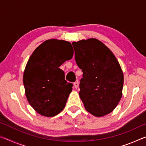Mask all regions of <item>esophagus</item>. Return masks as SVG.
I'll list each match as a JSON object with an SVG mask.
<instances>
[{
  "instance_id": "esophagus-1",
  "label": "esophagus",
  "mask_w": 146,
  "mask_h": 146,
  "mask_svg": "<svg viewBox=\"0 0 146 146\" xmlns=\"http://www.w3.org/2000/svg\"><path fill=\"white\" fill-rule=\"evenodd\" d=\"M78 86H79L78 80H76V82L74 83V87H75V88L77 89L78 88Z\"/></svg>"
}]
</instances>
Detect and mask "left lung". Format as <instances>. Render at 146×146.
Here are the masks:
<instances>
[{
  "instance_id": "1",
  "label": "left lung",
  "mask_w": 146,
  "mask_h": 146,
  "mask_svg": "<svg viewBox=\"0 0 146 146\" xmlns=\"http://www.w3.org/2000/svg\"><path fill=\"white\" fill-rule=\"evenodd\" d=\"M75 60L83 72L79 96L88 111L97 117L111 113L122 96L123 75L111 51L95 38L72 42Z\"/></svg>"
}]
</instances>
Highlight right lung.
<instances>
[{
  "mask_svg": "<svg viewBox=\"0 0 146 146\" xmlns=\"http://www.w3.org/2000/svg\"><path fill=\"white\" fill-rule=\"evenodd\" d=\"M73 55L70 42L52 38L39 45L29 57L23 74L25 95L40 115L52 117L65 108L73 85L65 80L59 67Z\"/></svg>",
  "mask_w": 146,
  "mask_h": 146,
  "instance_id": "right-lung-1",
  "label": "right lung"
}]
</instances>
